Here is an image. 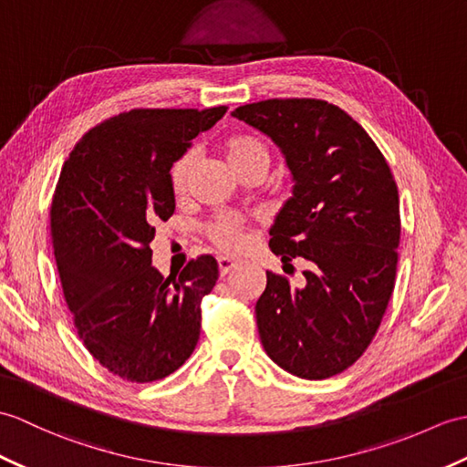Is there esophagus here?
I'll use <instances>...</instances> for the list:
<instances>
[{"label":"esophagus","instance_id":"1","mask_svg":"<svg viewBox=\"0 0 467 467\" xmlns=\"http://www.w3.org/2000/svg\"><path fill=\"white\" fill-rule=\"evenodd\" d=\"M236 266H238V263H236V260H233V258H226V256L219 258V273H221V276H226Z\"/></svg>","mask_w":467,"mask_h":467}]
</instances>
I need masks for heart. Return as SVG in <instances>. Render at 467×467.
<instances>
[{
  "mask_svg": "<svg viewBox=\"0 0 467 467\" xmlns=\"http://www.w3.org/2000/svg\"><path fill=\"white\" fill-rule=\"evenodd\" d=\"M223 153L229 161V165L241 175V172L253 169V167H268V149L263 140L251 137V135H233L223 140ZM192 167V153L184 150L179 155L169 169V182L172 192H182L184 184L189 179V171ZM244 229L246 224L243 219L233 214H221L207 226V233L211 241L226 253H236L243 248L244 243Z\"/></svg>",
  "mask_w": 467,
  "mask_h": 467,
  "instance_id": "obj_1",
  "label": "heart"
}]
</instances>
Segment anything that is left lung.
Listing matches in <instances>:
<instances>
[{
	"label": "left lung",
	"instance_id": "1",
	"mask_svg": "<svg viewBox=\"0 0 467 467\" xmlns=\"http://www.w3.org/2000/svg\"><path fill=\"white\" fill-rule=\"evenodd\" d=\"M233 117L283 150L292 197L270 229V251L305 258L306 285L266 273L256 327L270 360L306 380L344 372L380 327L394 290L398 187L362 125L322 99H266Z\"/></svg>",
	"mask_w": 467,
	"mask_h": 467
}]
</instances>
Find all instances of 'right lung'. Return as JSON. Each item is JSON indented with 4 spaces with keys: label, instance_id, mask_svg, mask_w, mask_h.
I'll return each mask as SVG.
<instances>
[{
    "label": "right lung",
    "instance_id": "add662e5",
    "mask_svg": "<svg viewBox=\"0 0 467 467\" xmlns=\"http://www.w3.org/2000/svg\"><path fill=\"white\" fill-rule=\"evenodd\" d=\"M226 109L119 113L63 162L49 226L65 302L85 348L127 382L172 374L199 342L201 302L219 265L202 254L165 278L150 265V241L175 213L171 165Z\"/></svg>",
    "mask_w": 467,
    "mask_h": 467
}]
</instances>
